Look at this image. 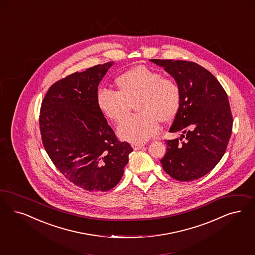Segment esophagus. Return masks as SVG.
<instances>
[{"instance_id": "obj_1", "label": "esophagus", "mask_w": 255, "mask_h": 255, "mask_svg": "<svg viewBox=\"0 0 255 255\" xmlns=\"http://www.w3.org/2000/svg\"><path fill=\"white\" fill-rule=\"evenodd\" d=\"M132 147L134 150H137V149H142L144 147V144L143 143H132Z\"/></svg>"}]
</instances>
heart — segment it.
<instances>
[{"label": "heart", "mask_w": 255, "mask_h": 255, "mask_svg": "<svg viewBox=\"0 0 255 255\" xmlns=\"http://www.w3.org/2000/svg\"><path fill=\"white\" fill-rule=\"evenodd\" d=\"M118 91L100 88L96 103L102 114L115 123H122L132 106L140 113L118 128L119 136L132 143H142L156 134L159 122L174 120L181 106V89L175 80L139 65L122 73L115 80Z\"/></svg>", "instance_id": "1"}]
</instances>
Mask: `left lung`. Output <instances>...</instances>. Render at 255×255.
Segmentation results:
<instances>
[{
    "instance_id": "left-lung-1",
    "label": "left lung",
    "mask_w": 255,
    "mask_h": 255,
    "mask_svg": "<svg viewBox=\"0 0 255 255\" xmlns=\"http://www.w3.org/2000/svg\"><path fill=\"white\" fill-rule=\"evenodd\" d=\"M149 61L164 68L181 89V106L169 132L183 134L180 139L166 141L162 167L181 182L199 179L220 162L232 134L233 116L227 93L210 71L197 63Z\"/></svg>"
}]
</instances>
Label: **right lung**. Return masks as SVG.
I'll return each instance as SVG.
<instances>
[{
	"instance_id": "right-lung-1",
	"label": "right lung",
	"mask_w": 255,
	"mask_h": 255,
	"mask_svg": "<svg viewBox=\"0 0 255 255\" xmlns=\"http://www.w3.org/2000/svg\"><path fill=\"white\" fill-rule=\"evenodd\" d=\"M114 62L75 72L54 83L40 108L45 149L70 182L88 191L119 184L132 148L121 142L98 108L100 82Z\"/></svg>"
}]
</instances>
